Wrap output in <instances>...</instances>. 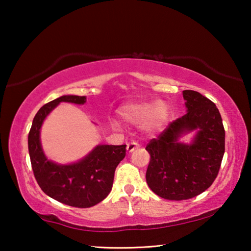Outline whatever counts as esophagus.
I'll list each match as a JSON object with an SVG mask.
<instances>
[{
	"label": "esophagus",
	"instance_id": "1",
	"mask_svg": "<svg viewBox=\"0 0 251 251\" xmlns=\"http://www.w3.org/2000/svg\"><path fill=\"white\" fill-rule=\"evenodd\" d=\"M138 147H139V144H137L136 142H131L129 144H127L126 150H127V151H128V152H131V151H134L136 148H138Z\"/></svg>",
	"mask_w": 251,
	"mask_h": 251
}]
</instances>
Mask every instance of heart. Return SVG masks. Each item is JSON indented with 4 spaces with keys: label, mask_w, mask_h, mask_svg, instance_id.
<instances>
[{
    "label": "heart",
    "mask_w": 251,
    "mask_h": 251,
    "mask_svg": "<svg viewBox=\"0 0 251 251\" xmlns=\"http://www.w3.org/2000/svg\"><path fill=\"white\" fill-rule=\"evenodd\" d=\"M121 116L126 122L136 126H143L148 131H158L166 125L169 117V107L163 100L130 103L120 108ZM115 128H120L117 122H113Z\"/></svg>",
    "instance_id": "heart-1"
}]
</instances>
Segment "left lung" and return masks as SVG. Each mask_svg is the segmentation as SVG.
Here are the masks:
<instances>
[{
  "label": "left lung",
  "mask_w": 251,
  "mask_h": 251,
  "mask_svg": "<svg viewBox=\"0 0 251 251\" xmlns=\"http://www.w3.org/2000/svg\"><path fill=\"white\" fill-rule=\"evenodd\" d=\"M186 114L171 123L146 146L151 160L146 181L156 195L185 201L209 188L218 175L225 152V129L216 105L201 93L182 92ZM195 131L192 142H180Z\"/></svg>",
  "instance_id": "1"
}]
</instances>
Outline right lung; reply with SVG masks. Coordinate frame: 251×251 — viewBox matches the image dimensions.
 <instances>
[{
  "label": "right lung",
  "mask_w": 251,
  "mask_h": 251,
  "mask_svg": "<svg viewBox=\"0 0 251 251\" xmlns=\"http://www.w3.org/2000/svg\"><path fill=\"white\" fill-rule=\"evenodd\" d=\"M65 101L83 105L86 96L63 95L42 106L28 133V152L32 169L41 189L65 205L88 208L108 196L117 165L124 159L126 145H97L75 163L57 164L49 159L41 144V128L49 114Z\"/></svg>",
  "instance_id": "right-lung-1"
}]
</instances>
